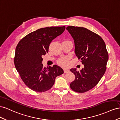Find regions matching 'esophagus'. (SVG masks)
Segmentation results:
<instances>
[{
  "label": "esophagus",
  "mask_w": 120,
  "mask_h": 120,
  "mask_svg": "<svg viewBox=\"0 0 120 120\" xmlns=\"http://www.w3.org/2000/svg\"><path fill=\"white\" fill-rule=\"evenodd\" d=\"M64 73H67V72H69V70L68 69H67V68H64Z\"/></svg>",
  "instance_id": "esophagus-1"
}]
</instances>
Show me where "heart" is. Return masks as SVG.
Instances as JSON below:
<instances>
[{"instance_id":"b5f03b06","label":"heart","mask_w":120,"mask_h":120,"mask_svg":"<svg viewBox=\"0 0 120 120\" xmlns=\"http://www.w3.org/2000/svg\"><path fill=\"white\" fill-rule=\"evenodd\" d=\"M68 58L67 57L61 58L58 61V63L61 65H66L68 63Z\"/></svg>"}]
</instances>
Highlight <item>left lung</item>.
Listing matches in <instances>:
<instances>
[{"mask_svg": "<svg viewBox=\"0 0 120 120\" xmlns=\"http://www.w3.org/2000/svg\"><path fill=\"white\" fill-rule=\"evenodd\" d=\"M66 30L74 39L76 56L84 66L79 71L70 69L75 79L70 86L73 91L83 93L94 88L103 76L109 54L103 39L98 34L82 27L68 26Z\"/></svg>", "mask_w": 120, "mask_h": 120, "instance_id": "obj_1", "label": "left lung"}]
</instances>
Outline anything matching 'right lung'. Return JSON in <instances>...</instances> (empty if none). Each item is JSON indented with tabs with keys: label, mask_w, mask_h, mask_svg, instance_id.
I'll return each instance as SVG.
<instances>
[{
	"label": "right lung",
	"mask_w": 120,
	"mask_h": 120,
	"mask_svg": "<svg viewBox=\"0 0 120 120\" xmlns=\"http://www.w3.org/2000/svg\"><path fill=\"white\" fill-rule=\"evenodd\" d=\"M65 26L41 28L20 40L15 49V65L21 79L30 90L45 92L53 86L57 76L64 73L59 66L44 67L42 56L48 53L52 41L62 34Z\"/></svg>",
	"instance_id": "1"
}]
</instances>
